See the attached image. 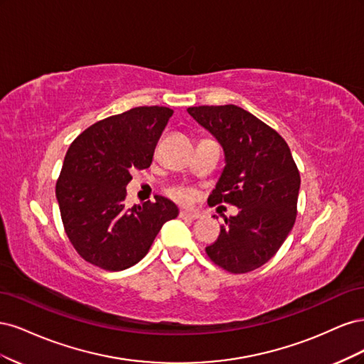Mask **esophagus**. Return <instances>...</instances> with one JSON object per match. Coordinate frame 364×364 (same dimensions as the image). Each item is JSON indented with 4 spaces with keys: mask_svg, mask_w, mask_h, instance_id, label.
<instances>
[{
    "mask_svg": "<svg viewBox=\"0 0 364 364\" xmlns=\"http://www.w3.org/2000/svg\"><path fill=\"white\" fill-rule=\"evenodd\" d=\"M179 217L185 218V220H196V218H199V214H197V213H190V211H181Z\"/></svg>",
    "mask_w": 364,
    "mask_h": 364,
    "instance_id": "obj_1",
    "label": "esophagus"
}]
</instances>
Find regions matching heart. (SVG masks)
I'll use <instances>...</instances> for the list:
<instances>
[{
	"label": "heart",
	"mask_w": 364,
	"mask_h": 364,
	"mask_svg": "<svg viewBox=\"0 0 364 364\" xmlns=\"http://www.w3.org/2000/svg\"><path fill=\"white\" fill-rule=\"evenodd\" d=\"M168 194L171 199H174L176 202H179L182 205H188L194 199V191L188 188V186H174V188H170Z\"/></svg>",
	"instance_id": "1"
}]
</instances>
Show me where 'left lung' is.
Here are the masks:
<instances>
[{"mask_svg": "<svg viewBox=\"0 0 364 364\" xmlns=\"http://www.w3.org/2000/svg\"><path fill=\"white\" fill-rule=\"evenodd\" d=\"M225 153L209 205L230 203L240 211L225 218L208 257L230 273L266 264L293 229L301 176L287 142L277 130L235 105L186 109ZM215 217V215H214Z\"/></svg>", "mask_w": 364, "mask_h": 364, "instance_id": "8db88e82", "label": "left lung"}]
</instances>
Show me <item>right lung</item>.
Segmentation results:
<instances>
[{
    "label": "right lung",
    "instance_id": "1",
    "mask_svg": "<svg viewBox=\"0 0 364 364\" xmlns=\"http://www.w3.org/2000/svg\"><path fill=\"white\" fill-rule=\"evenodd\" d=\"M173 111L141 106L87 127L70 146L56 183L65 232L79 255L118 272L147 255L162 225L179 215L170 199L127 208L132 171L149 168Z\"/></svg>",
    "mask_w": 364,
    "mask_h": 364
}]
</instances>
